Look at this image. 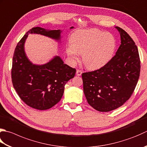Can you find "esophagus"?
<instances>
[{
	"label": "esophagus",
	"mask_w": 147,
	"mask_h": 147,
	"mask_svg": "<svg viewBox=\"0 0 147 147\" xmlns=\"http://www.w3.org/2000/svg\"><path fill=\"white\" fill-rule=\"evenodd\" d=\"M82 74V71L80 70H77L76 71V75L77 76H81Z\"/></svg>",
	"instance_id": "34e87169"
}]
</instances>
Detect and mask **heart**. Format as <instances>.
I'll return each mask as SVG.
<instances>
[{"instance_id":"1","label":"heart","mask_w":147,"mask_h":147,"mask_svg":"<svg viewBox=\"0 0 147 147\" xmlns=\"http://www.w3.org/2000/svg\"><path fill=\"white\" fill-rule=\"evenodd\" d=\"M70 45L66 48V53L73 64L82 61L89 69H97L105 66L113 57L116 49L115 36L108 32L97 28L79 30L72 34Z\"/></svg>"}]
</instances>
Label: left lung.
I'll return each instance as SVG.
<instances>
[{
	"label": "left lung",
	"mask_w": 147,
	"mask_h": 147,
	"mask_svg": "<svg viewBox=\"0 0 147 147\" xmlns=\"http://www.w3.org/2000/svg\"><path fill=\"white\" fill-rule=\"evenodd\" d=\"M121 44L115 55L99 69L82 74L87 102L95 110L108 112L130 98L138 81L140 60L135 42L126 32L115 27Z\"/></svg>",
	"instance_id": "left-lung-1"
}]
</instances>
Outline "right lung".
I'll return each mask as SVG.
<instances>
[{
  "label": "right lung",
  "instance_id": "obj_1",
  "mask_svg": "<svg viewBox=\"0 0 147 147\" xmlns=\"http://www.w3.org/2000/svg\"><path fill=\"white\" fill-rule=\"evenodd\" d=\"M62 32L34 27L25 34L14 50L11 70L13 87L20 99L31 108L45 110L58 103L64 94L65 85L74 78L76 69L64 64L59 56H55L45 64H34L25 53L26 39L28 34H37L60 43Z\"/></svg>",
  "mask_w": 147,
  "mask_h": 147
}]
</instances>
